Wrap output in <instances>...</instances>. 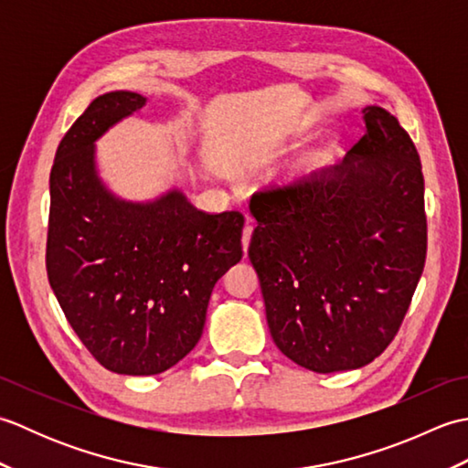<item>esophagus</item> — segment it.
<instances>
[{"label": "esophagus", "instance_id": "34e87169", "mask_svg": "<svg viewBox=\"0 0 468 468\" xmlns=\"http://www.w3.org/2000/svg\"><path fill=\"white\" fill-rule=\"evenodd\" d=\"M251 233H253V221H251V217H247V223L243 227V237H241L245 253H247V247H250V241H251Z\"/></svg>", "mask_w": 468, "mask_h": 468}]
</instances>
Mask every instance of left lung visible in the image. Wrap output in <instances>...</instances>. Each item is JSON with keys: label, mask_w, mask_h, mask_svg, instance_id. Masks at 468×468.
Wrapping results in <instances>:
<instances>
[{"label": "left lung", "mask_w": 468, "mask_h": 468, "mask_svg": "<svg viewBox=\"0 0 468 468\" xmlns=\"http://www.w3.org/2000/svg\"><path fill=\"white\" fill-rule=\"evenodd\" d=\"M344 163L251 197L250 260L275 346L307 370H356L399 334L426 261L420 156L399 118L364 108Z\"/></svg>", "instance_id": "obj_1"}]
</instances>
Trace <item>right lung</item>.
<instances>
[{"label": "right lung", "mask_w": 468, "mask_h": 468, "mask_svg": "<svg viewBox=\"0 0 468 468\" xmlns=\"http://www.w3.org/2000/svg\"><path fill=\"white\" fill-rule=\"evenodd\" d=\"M146 106L111 92L69 126L49 173L46 270L68 324L106 370L161 374L193 350L208 297L241 260L239 211L203 213L181 193L118 201L94 168V141Z\"/></svg>", "instance_id": "obj_1"}]
</instances>
